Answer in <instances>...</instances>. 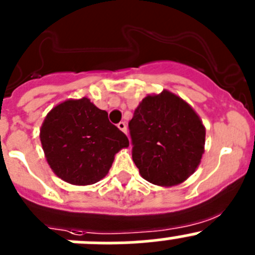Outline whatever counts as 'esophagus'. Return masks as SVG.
Masks as SVG:
<instances>
[{"label":"esophagus","mask_w":255,"mask_h":255,"mask_svg":"<svg viewBox=\"0 0 255 255\" xmlns=\"http://www.w3.org/2000/svg\"><path fill=\"white\" fill-rule=\"evenodd\" d=\"M117 127L120 128V129L122 130V132H125L126 134H127V125H126L125 122H120V123H118V125H117Z\"/></svg>","instance_id":"esophagus-1"}]
</instances>
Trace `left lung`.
Segmentation results:
<instances>
[{
  "mask_svg": "<svg viewBox=\"0 0 255 255\" xmlns=\"http://www.w3.org/2000/svg\"><path fill=\"white\" fill-rule=\"evenodd\" d=\"M128 127L133 162L149 183L177 185L198 168L206 128L193 108L174 93L164 90L143 98Z\"/></svg>",
  "mask_w": 255,
  "mask_h": 255,
  "instance_id": "obj_1",
  "label": "left lung"
}]
</instances>
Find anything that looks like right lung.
<instances>
[{
  "mask_svg": "<svg viewBox=\"0 0 255 255\" xmlns=\"http://www.w3.org/2000/svg\"><path fill=\"white\" fill-rule=\"evenodd\" d=\"M42 148L54 174L75 185L106 177L115 154L129 145L108 113L88 98L67 100L52 108L39 130Z\"/></svg>",
  "mask_w": 255,
  "mask_h": 255,
  "instance_id": "right-lung-1",
  "label": "right lung"
}]
</instances>
